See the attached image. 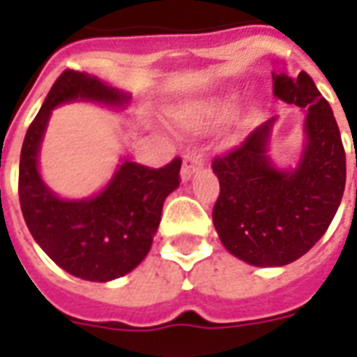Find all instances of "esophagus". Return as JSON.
I'll return each mask as SVG.
<instances>
[{"mask_svg":"<svg viewBox=\"0 0 357 357\" xmlns=\"http://www.w3.org/2000/svg\"><path fill=\"white\" fill-rule=\"evenodd\" d=\"M202 164H204V158H202L201 153H197V151L187 153V155L183 156V166H181V179H183V181L191 179V176H193L195 172L201 170Z\"/></svg>","mask_w":357,"mask_h":357,"instance_id":"obj_1","label":"esophagus"}]
</instances>
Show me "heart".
I'll list each match as a JSON object with an SVG mask.
<instances>
[{"mask_svg": "<svg viewBox=\"0 0 357 357\" xmlns=\"http://www.w3.org/2000/svg\"><path fill=\"white\" fill-rule=\"evenodd\" d=\"M233 105L231 99L224 101L220 107H197V109H183L178 110L172 114V120L176 122L178 128H183V130H197V128H202L212 122V118H216L218 114H224L229 110V107Z\"/></svg>", "mask_w": 357, "mask_h": 357, "instance_id": "obj_1", "label": "heart"}]
</instances>
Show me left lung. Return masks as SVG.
Listing matches in <instances>:
<instances>
[{
	"mask_svg": "<svg viewBox=\"0 0 357 357\" xmlns=\"http://www.w3.org/2000/svg\"><path fill=\"white\" fill-rule=\"evenodd\" d=\"M273 95L307 109L306 145L294 170H277L268 156L275 118L212 162L220 195L212 220L224 247L260 268L284 266L321 239L337 214L346 183V155L329 102L306 73H273ZM357 168V158H356Z\"/></svg>",
	"mask_w": 357,
	"mask_h": 357,
	"instance_id": "8db88e82",
	"label": "left lung"
}]
</instances>
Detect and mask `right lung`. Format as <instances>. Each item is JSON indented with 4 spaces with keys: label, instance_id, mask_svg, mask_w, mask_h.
Listing matches in <instances>:
<instances>
[{
    "label": "right lung",
    "instance_id": "obj_1",
    "mask_svg": "<svg viewBox=\"0 0 357 357\" xmlns=\"http://www.w3.org/2000/svg\"><path fill=\"white\" fill-rule=\"evenodd\" d=\"M76 99L120 107L130 95L86 73L65 70L59 76L22 143L20 210L34 241L59 268L86 281L105 283L130 273L147 256L164 201L181 181V158L162 168L124 160L97 197L59 199L40 178L38 153L51 110Z\"/></svg>",
    "mask_w": 357,
    "mask_h": 357
}]
</instances>
